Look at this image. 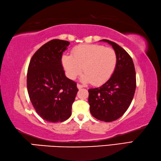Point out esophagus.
I'll use <instances>...</instances> for the list:
<instances>
[{
	"mask_svg": "<svg viewBox=\"0 0 161 161\" xmlns=\"http://www.w3.org/2000/svg\"><path fill=\"white\" fill-rule=\"evenodd\" d=\"M77 88L79 89V90H80V89H81V88H83L84 87V86H82V85H80V84H77Z\"/></svg>",
	"mask_w": 161,
	"mask_h": 161,
	"instance_id": "obj_1",
	"label": "esophagus"
}]
</instances>
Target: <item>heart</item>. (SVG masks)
Masks as SVG:
<instances>
[{"mask_svg":"<svg viewBox=\"0 0 161 161\" xmlns=\"http://www.w3.org/2000/svg\"><path fill=\"white\" fill-rule=\"evenodd\" d=\"M115 51L99 44H84L74 48L71 55L64 54L62 64L67 76L75 80L84 69L81 80L99 86L113 76L117 66Z\"/></svg>","mask_w":161,"mask_h":161,"instance_id":"1","label":"heart"}]
</instances>
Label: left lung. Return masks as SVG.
I'll use <instances>...</instances> for the list:
<instances>
[{"instance_id":"8db88e82","label":"left lung","mask_w":161,"mask_h":161,"mask_svg":"<svg viewBox=\"0 0 161 161\" xmlns=\"http://www.w3.org/2000/svg\"><path fill=\"white\" fill-rule=\"evenodd\" d=\"M115 51L117 62L113 76L104 85L90 89V113L101 121L113 122L123 115L130 105L136 88V75L133 61L125 50L116 43L103 39Z\"/></svg>"}]
</instances>
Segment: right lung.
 <instances>
[{"label":"right lung","instance_id":"right-lung-1","mask_svg":"<svg viewBox=\"0 0 161 161\" xmlns=\"http://www.w3.org/2000/svg\"><path fill=\"white\" fill-rule=\"evenodd\" d=\"M70 43L53 39L33 55L27 73V90L38 114L50 122L65 121L71 114V106L78 89L65 76L62 56Z\"/></svg>","mask_w":161,"mask_h":161}]
</instances>
